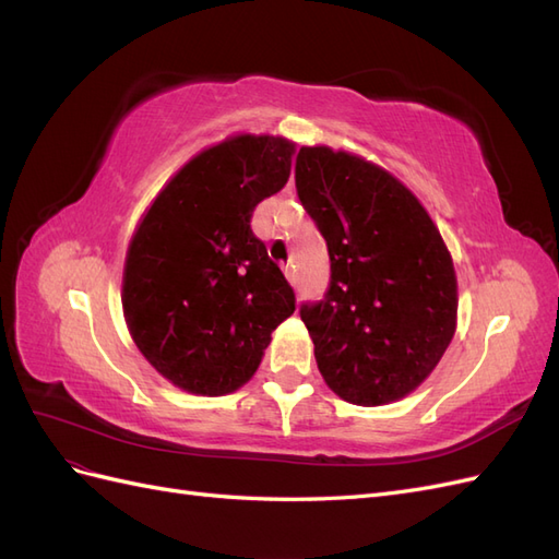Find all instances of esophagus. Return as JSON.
Segmentation results:
<instances>
[{"label":"esophagus","mask_w":559,"mask_h":559,"mask_svg":"<svg viewBox=\"0 0 559 559\" xmlns=\"http://www.w3.org/2000/svg\"><path fill=\"white\" fill-rule=\"evenodd\" d=\"M284 275H286V280H289L292 284H296V273H294V267H292V265H286V267H284Z\"/></svg>","instance_id":"esophagus-1"}]
</instances>
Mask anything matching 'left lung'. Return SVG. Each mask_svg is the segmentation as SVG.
Segmentation results:
<instances>
[{"label": "left lung", "instance_id": "8db88e82", "mask_svg": "<svg viewBox=\"0 0 559 559\" xmlns=\"http://www.w3.org/2000/svg\"><path fill=\"white\" fill-rule=\"evenodd\" d=\"M296 191L331 259L324 298L300 306L319 373L366 408L408 396L456 326V277L441 233L396 177L347 151L302 146Z\"/></svg>", "mask_w": 559, "mask_h": 559}]
</instances>
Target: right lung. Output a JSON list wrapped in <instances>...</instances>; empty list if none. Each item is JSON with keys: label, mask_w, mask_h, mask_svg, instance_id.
I'll return each mask as SVG.
<instances>
[{"label": "right lung", "mask_w": 559, "mask_h": 559, "mask_svg": "<svg viewBox=\"0 0 559 559\" xmlns=\"http://www.w3.org/2000/svg\"><path fill=\"white\" fill-rule=\"evenodd\" d=\"M294 142L238 134L200 151L167 181L126 257L123 314L134 345L191 394L242 386L296 296L251 233L263 198L284 189Z\"/></svg>", "instance_id": "right-lung-1"}]
</instances>
